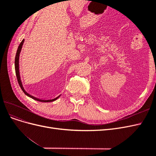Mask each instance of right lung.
Listing matches in <instances>:
<instances>
[{"instance_id":"obj_1","label":"right lung","mask_w":156,"mask_h":156,"mask_svg":"<svg viewBox=\"0 0 156 156\" xmlns=\"http://www.w3.org/2000/svg\"><path fill=\"white\" fill-rule=\"evenodd\" d=\"M24 41H25V40L23 39V40H22V41L20 43V45H19L17 51V53H16V58H15V69H16V77H17V81H18L19 84H20V86L21 88L22 89L23 92H24L27 96H29V97L32 98L33 100H36V101H40V102H51V101H55L56 100H57V99L60 96L61 94H60V95H59L58 96L56 97V98H53V99H51V100H43V99L37 98H36V97H34V96H33L30 95V94H29V93H27V92L25 90L24 88H23V84H22L21 80L20 73V67H19V66H20V65H19V60H20V55L22 47H23V43H24Z\"/></svg>"}]
</instances>
